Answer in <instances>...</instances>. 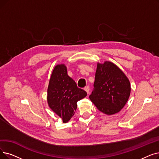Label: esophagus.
<instances>
[{
  "label": "esophagus",
  "mask_w": 159,
  "mask_h": 159,
  "mask_svg": "<svg viewBox=\"0 0 159 159\" xmlns=\"http://www.w3.org/2000/svg\"><path fill=\"white\" fill-rule=\"evenodd\" d=\"M84 90L88 93V94L89 93V86H86L84 88Z\"/></svg>",
  "instance_id": "1"
}]
</instances>
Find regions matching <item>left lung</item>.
<instances>
[{
  "label": "left lung",
  "mask_w": 159,
  "mask_h": 159,
  "mask_svg": "<svg viewBox=\"0 0 159 159\" xmlns=\"http://www.w3.org/2000/svg\"><path fill=\"white\" fill-rule=\"evenodd\" d=\"M130 93V82L118 66L108 61L98 63L93 89L89 98L99 111L107 115L119 112Z\"/></svg>",
  "instance_id": "left-lung-1"
}]
</instances>
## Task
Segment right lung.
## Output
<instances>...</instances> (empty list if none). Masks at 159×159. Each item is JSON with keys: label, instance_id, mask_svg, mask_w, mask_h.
Listing matches in <instances>:
<instances>
[{"label": "right lung", "instance_id": "1", "mask_svg": "<svg viewBox=\"0 0 159 159\" xmlns=\"http://www.w3.org/2000/svg\"><path fill=\"white\" fill-rule=\"evenodd\" d=\"M86 92L77 87L68 76L64 64L54 67L47 89V102L51 109L64 123L70 120L77 109L78 101L84 98Z\"/></svg>", "mask_w": 159, "mask_h": 159}]
</instances>
